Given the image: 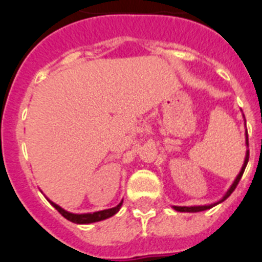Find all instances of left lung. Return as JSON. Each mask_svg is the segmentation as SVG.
I'll list each match as a JSON object with an SVG mask.
<instances>
[{
  "mask_svg": "<svg viewBox=\"0 0 262 262\" xmlns=\"http://www.w3.org/2000/svg\"><path fill=\"white\" fill-rule=\"evenodd\" d=\"M244 116V114H243ZM244 120H245V117H244ZM245 125H247V121H245ZM245 144H247V148H249V142H248V130L245 132ZM248 161H249V150H247V155H245V160H244V164H243V168H241V170H239V173L237 174V177L234 179V181H233V184L230 185V188L226 190V193L224 194V197L220 201L217 202H213V204H208V205H197V206H172L173 209L177 210V212H188V213H195V212H202V210H208L210 209V208H213V206H216L217 204H220V202L225 201L228 197H229L230 194L233 193V190L236 189L237 184L239 182V180H241V177H243L244 174V170H245V168H247V164Z\"/></svg>",
  "mask_w": 262,
  "mask_h": 262,
  "instance_id": "8db88e82",
  "label": "left lung"
}]
</instances>
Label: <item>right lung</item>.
Wrapping results in <instances>:
<instances>
[{
    "instance_id": "add662e5",
    "label": "right lung",
    "mask_w": 262,
    "mask_h": 262,
    "mask_svg": "<svg viewBox=\"0 0 262 262\" xmlns=\"http://www.w3.org/2000/svg\"><path fill=\"white\" fill-rule=\"evenodd\" d=\"M48 201H49L50 204H52V205L54 206V208H56V209L58 210V212H60L63 217H65V219L69 220V221H72V223L92 224V223H97V221H102V220H106V219H109V217L114 216V214H116V213L121 209V205H122L124 200H121V202L118 204L117 206L111 208V209H104V210H100V212H94V213H82V214L70 213V212H68V210L62 209L60 205H57V204H54L53 201H50L49 199H48Z\"/></svg>"
}]
</instances>
